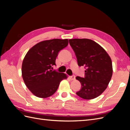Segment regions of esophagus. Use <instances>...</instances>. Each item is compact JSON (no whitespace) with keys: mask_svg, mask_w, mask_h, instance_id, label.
I'll return each instance as SVG.
<instances>
[{"mask_svg":"<svg viewBox=\"0 0 130 130\" xmlns=\"http://www.w3.org/2000/svg\"><path fill=\"white\" fill-rule=\"evenodd\" d=\"M69 78H70V79L71 80H74L75 79V76L74 75H73V76H70Z\"/></svg>","mask_w":130,"mask_h":130,"instance_id":"1","label":"esophagus"}]
</instances>
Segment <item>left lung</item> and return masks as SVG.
I'll list each match as a JSON object with an SVG mask.
<instances>
[{"mask_svg": "<svg viewBox=\"0 0 130 130\" xmlns=\"http://www.w3.org/2000/svg\"><path fill=\"white\" fill-rule=\"evenodd\" d=\"M79 66H85V78L76 76L81 89L76 93L86 100L93 99L107 87L113 74L111 58L98 43L87 38L69 40Z\"/></svg>", "mask_w": 130, "mask_h": 130, "instance_id": "left-lung-1", "label": "left lung"}]
</instances>
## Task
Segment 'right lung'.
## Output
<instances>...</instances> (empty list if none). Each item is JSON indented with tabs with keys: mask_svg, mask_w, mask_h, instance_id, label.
<instances>
[{
	"mask_svg": "<svg viewBox=\"0 0 130 130\" xmlns=\"http://www.w3.org/2000/svg\"><path fill=\"white\" fill-rule=\"evenodd\" d=\"M68 44V39H53L34 45L23 59L22 75L30 91L36 96L46 98L57 90L60 82L67 75L53 71L58 52Z\"/></svg>",
	"mask_w": 130,
	"mask_h": 130,
	"instance_id": "add662e5",
	"label": "right lung"
}]
</instances>
